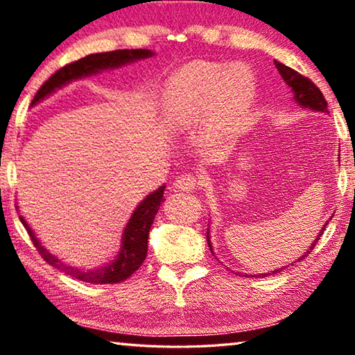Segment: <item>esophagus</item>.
Segmentation results:
<instances>
[{
	"label": "esophagus",
	"instance_id": "esophagus-1",
	"mask_svg": "<svg viewBox=\"0 0 355 355\" xmlns=\"http://www.w3.org/2000/svg\"><path fill=\"white\" fill-rule=\"evenodd\" d=\"M199 180L194 175H189V173H186V175H180L175 180V188L180 191H194L197 186H199Z\"/></svg>",
	"mask_w": 355,
	"mask_h": 355
}]
</instances>
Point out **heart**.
I'll return each instance as SVG.
<instances>
[{"mask_svg":"<svg viewBox=\"0 0 355 355\" xmlns=\"http://www.w3.org/2000/svg\"><path fill=\"white\" fill-rule=\"evenodd\" d=\"M255 95V78L244 65L200 62L172 78L166 91V114L175 125H192L222 114L235 123L244 116Z\"/></svg>","mask_w":355,"mask_h":355,"instance_id":"obj_1","label":"heart"}]
</instances>
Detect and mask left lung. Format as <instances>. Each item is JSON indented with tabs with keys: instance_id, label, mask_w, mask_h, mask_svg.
I'll return each instance as SVG.
<instances>
[{
	"instance_id": "1",
	"label": "left lung",
	"mask_w": 355,
	"mask_h": 355,
	"mask_svg": "<svg viewBox=\"0 0 355 355\" xmlns=\"http://www.w3.org/2000/svg\"><path fill=\"white\" fill-rule=\"evenodd\" d=\"M274 65H275V69L279 70L282 80H284L286 86L291 89L293 100L296 101V103L300 107H305V110H311V111H316V112H326V114L329 112L327 101H326V98H324L322 92L315 86L313 83L309 80V78L302 76L300 73H297L296 70L286 67V65H284V64L279 62V61H274ZM329 220L322 225L320 233H318V235H316V239H315L313 243H311V245L307 249V252H304V255H300L297 258V261L299 260H304V258L307 257L311 250H313L316 241L321 238L324 228H326V225L329 224ZM207 241H208V248H209V250H211V254H214L213 245H211V239H209V230L207 232ZM286 266H288V264H286ZM286 266H282L279 269H274V271L263 272V274H254V275L245 274V277H268V275H272V274H277L280 271H284ZM290 266H291V264H290Z\"/></svg>"
}]
</instances>
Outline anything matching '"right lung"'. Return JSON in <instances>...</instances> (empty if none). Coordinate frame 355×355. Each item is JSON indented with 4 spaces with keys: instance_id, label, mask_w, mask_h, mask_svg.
I'll list each match as a JSON object with an SVG mask.
<instances>
[{
    "instance_id": "right-lung-1",
    "label": "right lung",
    "mask_w": 355,
    "mask_h": 355,
    "mask_svg": "<svg viewBox=\"0 0 355 355\" xmlns=\"http://www.w3.org/2000/svg\"><path fill=\"white\" fill-rule=\"evenodd\" d=\"M155 53L152 50H116L107 53H95V55H89L86 58L78 59V61L71 62L65 67L59 69L55 75L48 78V81L44 83L35 97L33 100L31 106H35L48 95L56 92L58 89L64 87L75 80H81V78L97 75L103 70H112L123 67L127 64H133L139 59L152 58ZM164 189L166 186H159L158 189L148 194L131 214L128 219V224L125 225L122 233V241H120V250L114 260L103 264V266L95 269H81L70 266V264L59 260L56 255L48 252L44 245H42L40 239L35 236V233L23 216H20L21 224L25 225L28 235L31 236V241L37 248L42 258L51 264L53 268L59 269V271L71 275L81 282H87V284H119V282L127 280L131 274H135L137 269L141 268L147 257V248H148V233L150 227H152L155 220V214L158 213L159 205L164 200Z\"/></svg>"
}]
</instances>
